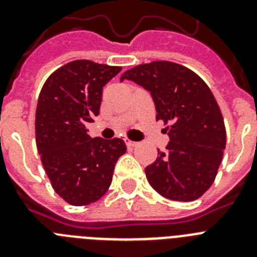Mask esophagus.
Here are the masks:
<instances>
[{
    "label": "esophagus",
    "instance_id": "obj_1",
    "mask_svg": "<svg viewBox=\"0 0 257 257\" xmlns=\"http://www.w3.org/2000/svg\"><path fill=\"white\" fill-rule=\"evenodd\" d=\"M124 143H126V145L127 147H128V148H134V147H136V145H138V143L136 142H133V140H130V139H124Z\"/></svg>",
    "mask_w": 257,
    "mask_h": 257
}]
</instances>
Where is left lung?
<instances>
[{
	"instance_id": "obj_1",
	"label": "left lung",
	"mask_w": 257,
	"mask_h": 257,
	"mask_svg": "<svg viewBox=\"0 0 257 257\" xmlns=\"http://www.w3.org/2000/svg\"><path fill=\"white\" fill-rule=\"evenodd\" d=\"M148 90L170 142L145 175L156 192L179 202L198 199L212 185L226 144L221 110L210 87L197 73L172 61H152L126 70Z\"/></svg>"
}]
</instances>
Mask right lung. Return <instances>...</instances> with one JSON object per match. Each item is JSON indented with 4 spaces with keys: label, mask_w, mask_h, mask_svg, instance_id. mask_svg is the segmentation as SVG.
<instances>
[{
    "label": "right lung",
    "mask_w": 257,
    "mask_h": 257,
    "mask_svg": "<svg viewBox=\"0 0 257 257\" xmlns=\"http://www.w3.org/2000/svg\"><path fill=\"white\" fill-rule=\"evenodd\" d=\"M121 67L73 60L56 69L41 88L36 109V144L52 188L72 206L94 203L110 187L122 139L90 138L103 87Z\"/></svg>",
    "instance_id": "1"
}]
</instances>
